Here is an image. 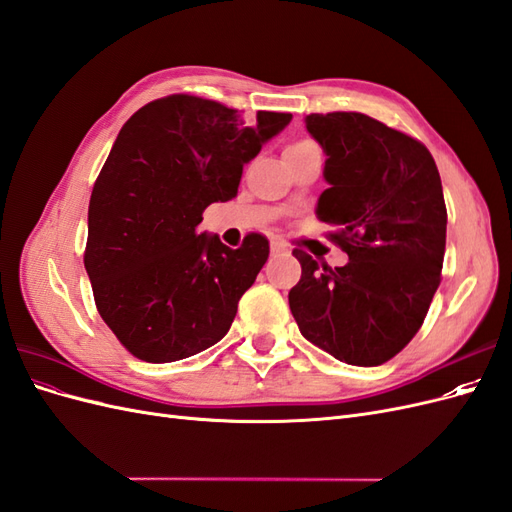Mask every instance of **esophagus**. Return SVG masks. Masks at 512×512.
<instances>
[{
    "label": "esophagus",
    "instance_id": "obj_1",
    "mask_svg": "<svg viewBox=\"0 0 512 512\" xmlns=\"http://www.w3.org/2000/svg\"><path fill=\"white\" fill-rule=\"evenodd\" d=\"M286 250H288V247H286L284 241L271 239V254H282V252H286Z\"/></svg>",
    "mask_w": 512,
    "mask_h": 512
}]
</instances>
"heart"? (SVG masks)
I'll use <instances>...</instances> for the list:
<instances>
[{
    "mask_svg": "<svg viewBox=\"0 0 512 512\" xmlns=\"http://www.w3.org/2000/svg\"><path fill=\"white\" fill-rule=\"evenodd\" d=\"M307 147H316V143H312V141H299V143L290 145L286 151H292V149H307Z\"/></svg>",
    "mask_w": 512,
    "mask_h": 512,
    "instance_id": "1",
    "label": "heart"
}]
</instances>
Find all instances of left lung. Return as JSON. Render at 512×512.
Instances as JSON below:
<instances>
[{
  "label": "left lung",
  "instance_id": "1",
  "mask_svg": "<svg viewBox=\"0 0 512 512\" xmlns=\"http://www.w3.org/2000/svg\"><path fill=\"white\" fill-rule=\"evenodd\" d=\"M327 162L318 220L337 226L344 267L294 250L301 280L288 292L301 335L348 365H382L421 329L440 286L446 207L425 145L363 113L307 115Z\"/></svg>",
  "mask_w": 512,
  "mask_h": 512
}]
</instances>
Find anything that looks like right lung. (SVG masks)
Listing matches in <instances>:
<instances>
[{
  "label": "right lung",
  "instance_id": "obj_1",
  "mask_svg": "<svg viewBox=\"0 0 512 512\" xmlns=\"http://www.w3.org/2000/svg\"><path fill=\"white\" fill-rule=\"evenodd\" d=\"M290 119L243 121L224 104L168 96L123 123L91 192L85 269L102 320L136 359L181 361L228 333L269 241L247 235L230 250L196 228L211 203L237 196L243 164Z\"/></svg>",
  "mask_w": 512,
  "mask_h": 512
}]
</instances>
